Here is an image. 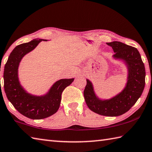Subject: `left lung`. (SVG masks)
<instances>
[{
	"instance_id": "left-lung-1",
	"label": "left lung",
	"mask_w": 152,
	"mask_h": 152,
	"mask_svg": "<svg viewBox=\"0 0 152 152\" xmlns=\"http://www.w3.org/2000/svg\"><path fill=\"white\" fill-rule=\"evenodd\" d=\"M111 46L115 54L113 57L122 60L128 69L127 82L123 91L110 99H100L95 95L92 83L87 79L83 91L85 101L89 108L102 115L115 117L129 110L143 92L146 71L139 51L137 48L120 42L106 43Z\"/></svg>"
}]
</instances>
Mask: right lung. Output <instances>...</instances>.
<instances>
[{
	"label": "right lung",
	"mask_w": 152,
	"mask_h": 152,
	"mask_svg": "<svg viewBox=\"0 0 152 152\" xmlns=\"http://www.w3.org/2000/svg\"><path fill=\"white\" fill-rule=\"evenodd\" d=\"M42 40H44L34 39L16 46L8 57L4 70V88L9 101L20 114L33 119H44L56 113L59 108L63 90L74 80H58L49 91L42 96L29 94L23 88L18 78L19 63L22 58L33 50Z\"/></svg>",
	"instance_id": "add662e5"
}]
</instances>
